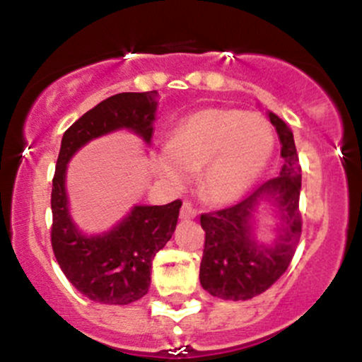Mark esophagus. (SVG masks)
<instances>
[{"label":"esophagus","mask_w":362,"mask_h":362,"mask_svg":"<svg viewBox=\"0 0 362 362\" xmlns=\"http://www.w3.org/2000/svg\"><path fill=\"white\" fill-rule=\"evenodd\" d=\"M197 216V211L194 209L190 202H184L180 209V219H194Z\"/></svg>","instance_id":"1"}]
</instances>
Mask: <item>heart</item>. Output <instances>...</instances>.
Returning a JSON list of instances; mask_svg holds the SVG:
<instances>
[{"label": "heart", "mask_w": 362, "mask_h": 362, "mask_svg": "<svg viewBox=\"0 0 362 362\" xmlns=\"http://www.w3.org/2000/svg\"><path fill=\"white\" fill-rule=\"evenodd\" d=\"M276 148L274 129L264 115L240 109L195 110L153 158L168 185L184 187L199 173V192L211 204L230 206L248 194L267 168Z\"/></svg>", "instance_id": "b5f03b06"}]
</instances>
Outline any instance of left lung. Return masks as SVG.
Here are the masks:
<instances>
[{"label": "left lung", "mask_w": 362, "mask_h": 362, "mask_svg": "<svg viewBox=\"0 0 362 362\" xmlns=\"http://www.w3.org/2000/svg\"><path fill=\"white\" fill-rule=\"evenodd\" d=\"M281 141L284 160L279 177L228 209L202 214L206 231L199 279L219 300L245 301L259 296L289 267L301 236V167L293 131L274 112H267ZM265 206L276 216V235L265 244L256 236V214Z\"/></svg>", "instance_id": "obj_1"}]
</instances>
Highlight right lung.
I'll list each match as a JSON object with an SVG mask.
<instances>
[{"label":"right lung","instance_id":"add662e5","mask_svg":"<svg viewBox=\"0 0 362 362\" xmlns=\"http://www.w3.org/2000/svg\"><path fill=\"white\" fill-rule=\"evenodd\" d=\"M158 91L119 93L83 114L62 134L52 180V250L68 281L102 305H129L148 293L151 264L177 228L182 202L136 204L110 230L88 235L74 223L66 190L68 163L90 141L129 131L151 144Z\"/></svg>","mask_w":362,"mask_h":362}]
</instances>
